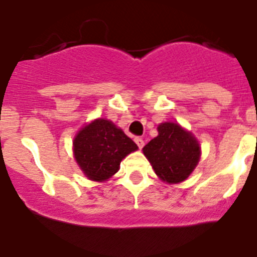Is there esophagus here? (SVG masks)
Wrapping results in <instances>:
<instances>
[{
    "label": "esophagus",
    "mask_w": 257,
    "mask_h": 257,
    "mask_svg": "<svg viewBox=\"0 0 257 257\" xmlns=\"http://www.w3.org/2000/svg\"><path fill=\"white\" fill-rule=\"evenodd\" d=\"M134 142L137 143V146H138V147H140V149H142L143 146H145V141H143L141 137H136V138H134Z\"/></svg>",
    "instance_id": "1"
}]
</instances>
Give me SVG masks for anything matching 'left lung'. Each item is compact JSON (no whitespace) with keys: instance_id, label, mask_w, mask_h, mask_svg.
I'll return each mask as SVG.
<instances>
[{"instance_id":"1","label":"left lung","mask_w":257,"mask_h":257,"mask_svg":"<svg viewBox=\"0 0 257 257\" xmlns=\"http://www.w3.org/2000/svg\"><path fill=\"white\" fill-rule=\"evenodd\" d=\"M159 136L143 147V154L161 180L177 184L186 180L201 156L198 141L177 123H161Z\"/></svg>"}]
</instances>
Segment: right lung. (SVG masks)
<instances>
[{
    "instance_id": "add662e5",
    "label": "right lung",
    "mask_w": 257,
    "mask_h": 257,
    "mask_svg": "<svg viewBox=\"0 0 257 257\" xmlns=\"http://www.w3.org/2000/svg\"><path fill=\"white\" fill-rule=\"evenodd\" d=\"M138 146L112 121L96 119L73 141L74 157L88 179L103 182L119 170L120 163Z\"/></svg>"
}]
</instances>
